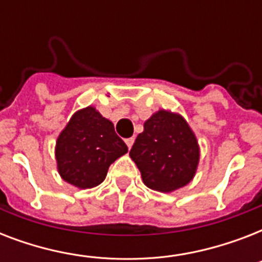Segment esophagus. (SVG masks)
Returning a JSON list of instances; mask_svg holds the SVG:
<instances>
[{"mask_svg": "<svg viewBox=\"0 0 262 262\" xmlns=\"http://www.w3.org/2000/svg\"><path fill=\"white\" fill-rule=\"evenodd\" d=\"M125 143H126L127 148L130 149L132 145H133V143H135V139H133V137H130V139H126V140H125Z\"/></svg>", "mask_w": 262, "mask_h": 262, "instance_id": "34e87169", "label": "esophagus"}]
</instances>
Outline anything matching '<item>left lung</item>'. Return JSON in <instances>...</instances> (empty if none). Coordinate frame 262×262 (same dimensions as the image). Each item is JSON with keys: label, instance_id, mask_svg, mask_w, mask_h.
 <instances>
[{"label": "left lung", "instance_id": "obj_1", "mask_svg": "<svg viewBox=\"0 0 262 262\" xmlns=\"http://www.w3.org/2000/svg\"><path fill=\"white\" fill-rule=\"evenodd\" d=\"M129 156L145 186L171 193L194 178L200 145L182 115L160 108L144 122V132L137 136Z\"/></svg>", "mask_w": 262, "mask_h": 262}]
</instances>
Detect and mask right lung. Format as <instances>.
Segmentation results:
<instances>
[{"label":"right lung","instance_id":"right-lung-1","mask_svg":"<svg viewBox=\"0 0 262 262\" xmlns=\"http://www.w3.org/2000/svg\"><path fill=\"white\" fill-rule=\"evenodd\" d=\"M127 152L110 119L94 106L72 115L57 137V170L65 182L79 189H91L106 178L108 167Z\"/></svg>","mask_w":262,"mask_h":262}]
</instances>
